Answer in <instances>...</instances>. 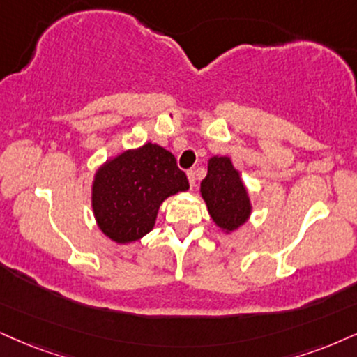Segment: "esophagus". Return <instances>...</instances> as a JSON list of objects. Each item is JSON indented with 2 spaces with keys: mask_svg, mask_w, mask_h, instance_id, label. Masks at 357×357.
Listing matches in <instances>:
<instances>
[{
  "mask_svg": "<svg viewBox=\"0 0 357 357\" xmlns=\"http://www.w3.org/2000/svg\"><path fill=\"white\" fill-rule=\"evenodd\" d=\"M187 177H188V183H190V187L195 185V172L188 170L187 172Z\"/></svg>",
  "mask_w": 357,
  "mask_h": 357,
  "instance_id": "obj_1",
  "label": "esophagus"
}]
</instances>
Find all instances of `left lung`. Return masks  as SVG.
<instances>
[{"instance_id":"8db88e82","label":"left lung","mask_w":357,"mask_h":357,"mask_svg":"<svg viewBox=\"0 0 357 357\" xmlns=\"http://www.w3.org/2000/svg\"><path fill=\"white\" fill-rule=\"evenodd\" d=\"M200 192L213 222L223 230H236L250 217V199L228 157L210 158L208 174L202 180Z\"/></svg>"}]
</instances>
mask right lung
I'll use <instances>...</instances> for the list:
<instances>
[{
    "label": "right lung",
    "instance_id": "add662e5",
    "mask_svg": "<svg viewBox=\"0 0 357 357\" xmlns=\"http://www.w3.org/2000/svg\"><path fill=\"white\" fill-rule=\"evenodd\" d=\"M185 190L187 175L175 157L147 142L100 167L92 185V208L104 235L129 243L152 230L167 197Z\"/></svg>",
    "mask_w": 357,
    "mask_h": 357
}]
</instances>
